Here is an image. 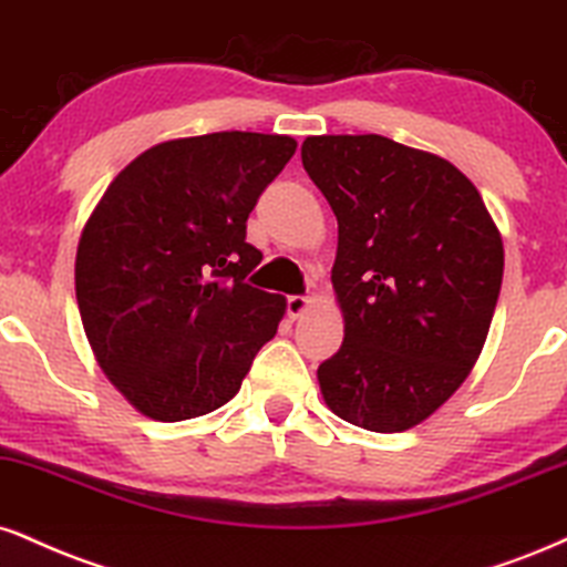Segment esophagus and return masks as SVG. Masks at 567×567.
Listing matches in <instances>:
<instances>
[{
    "label": "esophagus",
    "instance_id": "obj_1",
    "mask_svg": "<svg viewBox=\"0 0 567 567\" xmlns=\"http://www.w3.org/2000/svg\"><path fill=\"white\" fill-rule=\"evenodd\" d=\"M309 306H311V301L306 296H288V313L292 319L301 317V313L309 309Z\"/></svg>",
    "mask_w": 567,
    "mask_h": 567
}]
</instances>
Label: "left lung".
I'll list each match as a JSON object with an SVG mask.
<instances>
[{
	"instance_id": "obj_1",
	"label": "left lung",
	"mask_w": 567,
	"mask_h": 567,
	"mask_svg": "<svg viewBox=\"0 0 567 567\" xmlns=\"http://www.w3.org/2000/svg\"><path fill=\"white\" fill-rule=\"evenodd\" d=\"M301 161L338 218L346 338L319 364V388L351 425L409 431L465 383L486 343L499 229L460 168L388 136H309Z\"/></svg>"
}]
</instances>
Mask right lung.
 <instances>
[{
    "label": "right lung",
    "mask_w": 567,
    "mask_h": 567,
    "mask_svg": "<svg viewBox=\"0 0 567 567\" xmlns=\"http://www.w3.org/2000/svg\"><path fill=\"white\" fill-rule=\"evenodd\" d=\"M279 134L163 142L111 182L76 254V301L102 372L147 417L179 422L240 391L285 298L248 285L258 197L296 153Z\"/></svg>",
    "instance_id": "1"
}]
</instances>
